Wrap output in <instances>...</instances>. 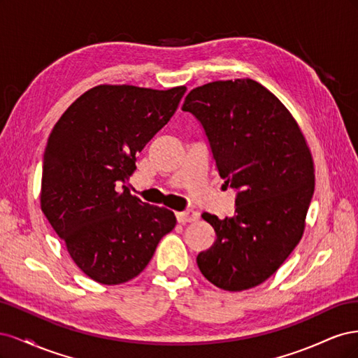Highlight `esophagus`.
Segmentation results:
<instances>
[{"label": "esophagus", "mask_w": 358, "mask_h": 358, "mask_svg": "<svg viewBox=\"0 0 358 358\" xmlns=\"http://www.w3.org/2000/svg\"><path fill=\"white\" fill-rule=\"evenodd\" d=\"M176 218L179 222H192L196 221L199 218V213L196 210H191V209H187L183 212H178L176 213Z\"/></svg>", "instance_id": "esophagus-1"}]
</instances>
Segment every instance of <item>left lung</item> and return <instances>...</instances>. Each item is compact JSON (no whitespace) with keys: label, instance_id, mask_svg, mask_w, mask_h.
<instances>
[{"label":"left lung","instance_id":"1","mask_svg":"<svg viewBox=\"0 0 358 358\" xmlns=\"http://www.w3.org/2000/svg\"><path fill=\"white\" fill-rule=\"evenodd\" d=\"M200 122L215 166L236 191L234 213H203L216 233L197 255L203 276L243 291L272 276L305 230L315 188L313 162L297 122L263 85L218 80L192 90L182 106Z\"/></svg>","mask_w":358,"mask_h":358}]
</instances>
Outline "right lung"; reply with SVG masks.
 I'll return each instance as SVG.
<instances>
[{"label":"right lung","mask_w":358,"mask_h":358,"mask_svg":"<svg viewBox=\"0 0 358 358\" xmlns=\"http://www.w3.org/2000/svg\"><path fill=\"white\" fill-rule=\"evenodd\" d=\"M185 91L95 86L52 129L43 155L41 210L73 262L96 282L136 278L175 229V213L133 197L125 183L137 154L175 115Z\"/></svg>","instance_id":"right-lung-1"}]
</instances>
